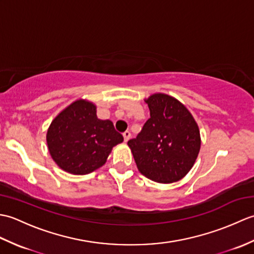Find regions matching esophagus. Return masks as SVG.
<instances>
[{
  "label": "esophagus",
  "instance_id": "obj_1",
  "mask_svg": "<svg viewBox=\"0 0 254 254\" xmlns=\"http://www.w3.org/2000/svg\"><path fill=\"white\" fill-rule=\"evenodd\" d=\"M130 137H131V133L128 132V131H126L123 133V138H124V142H127L128 139H130Z\"/></svg>",
  "mask_w": 254,
  "mask_h": 254
}]
</instances>
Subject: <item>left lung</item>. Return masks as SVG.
Here are the masks:
<instances>
[{"label": "left lung", "instance_id": "left-lung-1", "mask_svg": "<svg viewBox=\"0 0 254 254\" xmlns=\"http://www.w3.org/2000/svg\"><path fill=\"white\" fill-rule=\"evenodd\" d=\"M146 104L150 118L127 145L142 175L160 183L176 182L195 163L201 147L198 127L174 97L155 94Z\"/></svg>", "mask_w": 254, "mask_h": 254}]
</instances>
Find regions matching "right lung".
Listing matches in <instances>:
<instances>
[{
	"instance_id": "obj_1",
	"label": "right lung",
	"mask_w": 254,
	"mask_h": 254,
	"mask_svg": "<svg viewBox=\"0 0 254 254\" xmlns=\"http://www.w3.org/2000/svg\"><path fill=\"white\" fill-rule=\"evenodd\" d=\"M123 136L110 120L96 116L95 105L76 100L64 109L47 133L51 157L73 175H87L106 163L111 149Z\"/></svg>"
}]
</instances>
